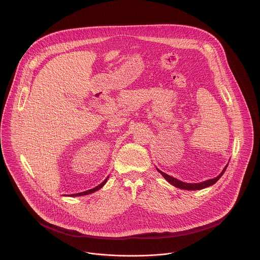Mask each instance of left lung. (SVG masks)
Segmentation results:
<instances>
[{
	"mask_svg": "<svg viewBox=\"0 0 260 260\" xmlns=\"http://www.w3.org/2000/svg\"><path fill=\"white\" fill-rule=\"evenodd\" d=\"M227 166H228V165H227ZM227 166L224 168V170H223L221 173H220L218 176H216L215 178H212V179H209V180H207V181L201 182V183H185V182H182V181H180V180H177L176 178L172 177L171 175H169V174H167V173H162L160 170H158V171H159V173H161V175L165 177V179H167L171 184H173V186H175V187H177V188L184 189V190H199V189H204V188H206V187H209V186L214 184V183L222 176L223 173L226 171Z\"/></svg>",
	"mask_w": 260,
	"mask_h": 260,
	"instance_id": "left-lung-1",
	"label": "left lung"
}]
</instances>
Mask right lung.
<instances>
[{
  "label": "right lung",
  "instance_id": "add662e5",
  "mask_svg": "<svg viewBox=\"0 0 260 260\" xmlns=\"http://www.w3.org/2000/svg\"><path fill=\"white\" fill-rule=\"evenodd\" d=\"M108 178V177H107ZM107 178L102 182V183H100L99 186H96V187H94V188H92V189H90V190H87V191H85V192H81V193H76V194H71L70 196H83V195H87V194H91V193H93V192H95V191H98L99 190L102 186L104 185L105 183H106V181H107Z\"/></svg>",
  "mask_w": 260,
  "mask_h": 260
}]
</instances>
